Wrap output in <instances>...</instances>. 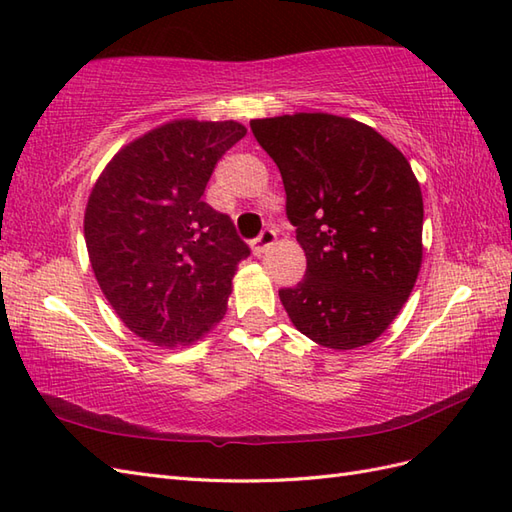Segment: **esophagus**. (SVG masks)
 <instances>
[{
  "label": "esophagus",
  "instance_id": "esophagus-1",
  "mask_svg": "<svg viewBox=\"0 0 512 512\" xmlns=\"http://www.w3.org/2000/svg\"><path fill=\"white\" fill-rule=\"evenodd\" d=\"M275 239H277L275 228H264V231L259 233V237L253 239V253H255L257 257L264 255L266 250L275 244Z\"/></svg>",
  "mask_w": 512,
  "mask_h": 512
}]
</instances>
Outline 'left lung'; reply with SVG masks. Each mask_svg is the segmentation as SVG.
Returning <instances> with one entry per match:
<instances>
[{"instance_id":"8db88e82","label":"left lung","mask_w":512,"mask_h":512,"mask_svg":"<svg viewBox=\"0 0 512 512\" xmlns=\"http://www.w3.org/2000/svg\"><path fill=\"white\" fill-rule=\"evenodd\" d=\"M286 189L306 277L281 288L290 321L332 350L376 341L422 264V193L411 165L376 129L334 114L250 121Z\"/></svg>"}]
</instances>
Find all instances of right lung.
<instances>
[{
	"instance_id": "add662e5",
	"label": "right lung",
	"mask_w": 512,
	"mask_h": 512,
	"mask_svg": "<svg viewBox=\"0 0 512 512\" xmlns=\"http://www.w3.org/2000/svg\"><path fill=\"white\" fill-rule=\"evenodd\" d=\"M235 121H173L125 145L85 206V244L105 299L129 330L160 347L202 339L226 314L250 255L226 213L202 200Z\"/></svg>"
}]
</instances>
